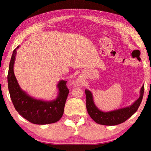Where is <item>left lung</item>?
<instances>
[{"mask_svg": "<svg viewBox=\"0 0 151 151\" xmlns=\"http://www.w3.org/2000/svg\"><path fill=\"white\" fill-rule=\"evenodd\" d=\"M143 92H144V85H143L139 91V97L137 101L134 102L131 106L113 110L108 112L102 111L95 106L93 95L90 91L85 90L86 97V109L90 117L95 122L104 125V126H115L124 122L129 118L137 111L142 101Z\"/></svg>", "mask_w": 151, "mask_h": 151, "instance_id": "obj_1", "label": "left lung"}]
</instances>
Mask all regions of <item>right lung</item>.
<instances>
[{"instance_id":"add662e5","label":"right lung","mask_w":151,"mask_h":151,"mask_svg":"<svg viewBox=\"0 0 151 151\" xmlns=\"http://www.w3.org/2000/svg\"><path fill=\"white\" fill-rule=\"evenodd\" d=\"M18 47L13 50L8 74V89L14 108L20 115L32 124L44 125L58 122L63 116L69 93L66 85L67 81H59L57 85L58 95L54 100L43 101L31 97L22 90L14 73V63Z\"/></svg>"}]
</instances>
